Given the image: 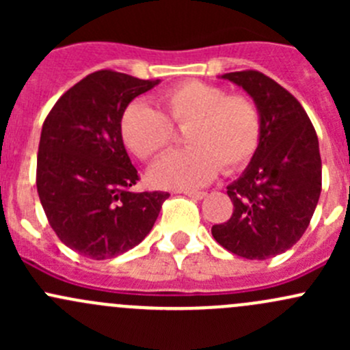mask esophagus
<instances>
[{"label":"esophagus","instance_id":"1","mask_svg":"<svg viewBox=\"0 0 350 350\" xmlns=\"http://www.w3.org/2000/svg\"><path fill=\"white\" fill-rule=\"evenodd\" d=\"M185 195L188 198H193V200H203V198L206 196V193L204 191H185Z\"/></svg>","mask_w":350,"mask_h":350}]
</instances>
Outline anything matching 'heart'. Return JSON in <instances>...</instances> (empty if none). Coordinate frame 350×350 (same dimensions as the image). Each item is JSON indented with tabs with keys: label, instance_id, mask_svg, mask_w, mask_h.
Masks as SVG:
<instances>
[{
	"label": "heart",
	"instance_id": "obj_1",
	"mask_svg": "<svg viewBox=\"0 0 350 350\" xmlns=\"http://www.w3.org/2000/svg\"><path fill=\"white\" fill-rule=\"evenodd\" d=\"M162 111L132 101L120 116V135L130 152L149 161L174 140V126L185 132L188 149L165 154L149 179L159 188L195 189L208 185L220 167H245L259 149L262 115L252 98L228 94L206 81H183L161 94Z\"/></svg>",
	"mask_w": 350,
	"mask_h": 350
}]
</instances>
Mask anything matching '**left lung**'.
Returning a JSON list of instances; mask_svg holds the SVG:
<instances>
[{
  "label": "left lung",
  "mask_w": 350,
  "mask_h": 350,
  "mask_svg": "<svg viewBox=\"0 0 350 350\" xmlns=\"http://www.w3.org/2000/svg\"><path fill=\"white\" fill-rule=\"evenodd\" d=\"M262 115V137L249 167L227 186L234 213L211 227L215 241L245 259H269L301 239L322 191L319 137L289 91L259 70L224 74Z\"/></svg>",
  "instance_id": "1"
}]
</instances>
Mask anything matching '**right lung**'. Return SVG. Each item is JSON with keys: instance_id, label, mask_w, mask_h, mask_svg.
Here are the masks:
<instances>
[{"instance_id": "obj_1", "label": "right lung", "mask_w": 350, "mask_h": 350, "mask_svg": "<svg viewBox=\"0 0 350 350\" xmlns=\"http://www.w3.org/2000/svg\"><path fill=\"white\" fill-rule=\"evenodd\" d=\"M159 79L111 69L74 84L45 118L37 155V191L62 243L90 259H111L140 243L154 227L164 191L133 193L139 181L120 116Z\"/></svg>"}]
</instances>
